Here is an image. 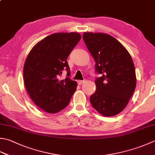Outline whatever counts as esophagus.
Instances as JSON below:
<instances>
[{"label": "esophagus", "instance_id": "esophagus-1", "mask_svg": "<svg viewBox=\"0 0 155 155\" xmlns=\"http://www.w3.org/2000/svg\"><path fill=\"white\" fill-rule=\"evenodd\" d=\"M84 81H78V84H79V85H81V84H83Z\"/></svg>", "mask_w": 155, "mask_h": 155}]
</instances>
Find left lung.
<instances>
[{
  "label": "left lung",
  "instance_id": "left-lung-1",
  "mask_svg": "<svg viewBox=\"0 0 155 155\" xmlns=\"http://www.w3.org/2000/svg\"><path fill=\"white\" fill-rule=\"evenodd\" d=\"M83 40L95 62L96 91L90 97L93 107L104 116L120 113L128 104L136 85V72L130 54L112 36L84 33Z\"/></svg>",
  "mask_w": 155,
  "mask_h": 155
}]
</instances>
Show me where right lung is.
Returning <instances> with one entry per match:
<instances>
[{"instance_id":"1","label":"right lung","mask_w":155,"mask_h":155,"mask_svg":"<svg viewBox=\"0 0 155 155\" xmlns=\"http://www.w3.org/2000/svg\"><path fill=\"white\" fill-rule=\"evenodd\" d=\"M81 39L78 33H56L42 39L30 51L23 68L24 83L34 104L56 114L69 104L77 83L70 78L67 58ZM68 72L65 80L59 78Z\"/></svg>"}]
</instances>
